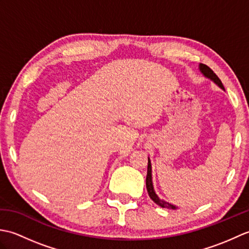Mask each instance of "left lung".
Returning a JSON list of instances; mask_svg holds the SVG:
<instances>
[{"label": "left lung", "instance_id": "obj_1", "mask_svg": "<svg viewBox=\"0 0 249 249\" xmlns=\"http://www.w3.org/2000/svg\"><path fill=\"white\" fill-rule=\"evenodd\" d=\"M199 70L201 71V73L205 77L210 79V80H212L216 86H218L221 89H224L225 91V88L223 86V83H221L220 79L216 76V73L211 70V68L209 66H206L204 64H199ZM146 189H147V194H149L150 198L154 201V202L157 204L161 206V208H166V209H169V210H178V208L177 205H174L172 203H169L167 202V201H165L163 199H160V197H158L157 194L155 193V189H154V186H153V179H152V165H151V160L150 158L147 157V174H146Z\"/></svg>", "mask_w": 249, "mask_h": 249}]
</instances>
